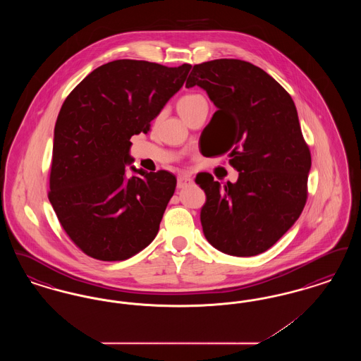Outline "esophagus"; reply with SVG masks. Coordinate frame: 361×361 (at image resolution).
I'll list each match as a JSON object with an SVG mask.
<instances>
[{
	"mask_svg": "<svg viewBox=\"0 0 361 361\" xmlns=\"http://www.w3.org/2000/svg\"><path fill=\"white\" fill-rule=\"evenodd\" d=\"M192 183V180L187 177V176H178L177 177V188H184V187H187Z\"/></svg>",
	"mask_w": 361,
	"mask_h": 361,
	"instance_id": "obj_1",
	"label": "esophagus"
}]
</instances>
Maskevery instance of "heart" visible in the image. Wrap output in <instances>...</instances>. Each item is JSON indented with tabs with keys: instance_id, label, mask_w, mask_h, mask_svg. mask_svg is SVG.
Segmentation results:
<instances>
[{
	"instance_id": "b5f03b06",
	"label": "heart",
	"mask_w": 361,
	"mask_h": 361,
	"mask_svg": "<svg viewBox=\"0 0 361 361\" xmlns=\"http://www.w3.org/2000/svg\"><path fill=\"white\" fill-rule=\"evenodd\" d=\"M203 97L200 94H185L183 96L178 103H177V109L180 112V115L183 118H185L188 115L189 112L193 109V106L197 104V102H200Z\"/></svg>"
}]
</instances>
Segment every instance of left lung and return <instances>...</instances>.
<instances>
[{"mask_svg":"<svg viewBox=\"0 0 361 361\" xmlns=\"http://www.w3.org/2000/svg\"><path fill=\"white\" fill-rule=\"evenodd\" d=\"M203 87L215 104L219 140L211 155L228 153L237 183L221 185L204 173L200 221L207 240L230 256L268 250L300 216L311 168L296 106L288 92L257 66L240 59L195 65L187 87Z\"/></svg>","mask_w":361,"mask_h":361,"instance_id":"1","label":"left lung"}]
</instances>
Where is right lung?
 <instances>
[{"label":"right lung","instance_id":"add662e5","mask_svg":"<svg viewBox=\"0 0 361 361\" xmlns=\"http://www.w3.org/2000/svg\"><path fill=\"white\" fill-rule=\"evenodd\" d=\"M190 65L119 59L93 70L62 105L54 130L49 200L89 257L121 261L154 240L176 189L166 171L128 177L130 139L184 85Z\"/></svg>","mask_w":361,"mask_h":361}]
</instances>
